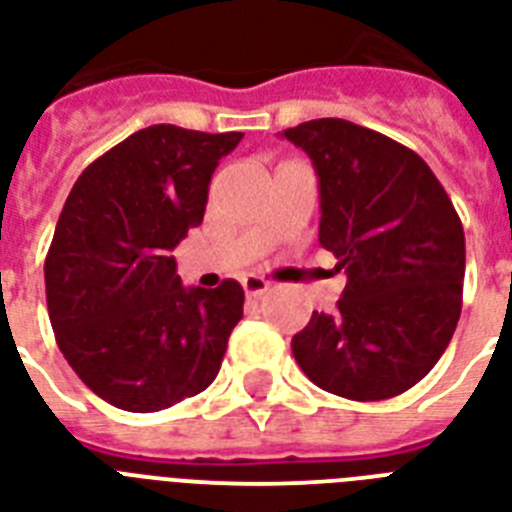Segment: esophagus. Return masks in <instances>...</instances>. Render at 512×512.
Masks as SVG:
<instances>
[{
	"mask_svg": "<svg viewBox=\"0 0 512 512\" xmlns=\"http://www.w3.org/2000/svg\"><path fill=\"white\" fill-rule=\"evenodd\" d=\"M241 287H244V292H247L249 297H260V295H265L268 289H271V281L252 273V276H244V279H241Z\"/></svg>",
	"mask_w": 512,
	"mask_h": 512,
	"instance_id": "1",
	"label": "esophagus"
}]
</instances>
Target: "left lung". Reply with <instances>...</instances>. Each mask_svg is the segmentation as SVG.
I'll list each match as a JSON object with an SVG mask.
<instances>
[{"mask_svg": "<svg viewBox=\"0 0 512 512\" xmlns=\"http://www.w3.org/2000/svg\"><path fill=\"white\" fill-rule=\"evenodd\" d=\"M321 185V247L348 284L335 313L313 311L292 353L308 380L350 401L401 396L436 366L462 311L465 233L428 164L345 119L284 132Z\"/></svg>", "mask_w": 512, "mask_h": 512, "instance_id": "8db88e82", "label": "left lung"}]
</instances>
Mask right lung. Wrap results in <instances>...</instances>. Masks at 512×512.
Wrapping results in <instances>:
<instances>
[{
  "label": "right lung",
  "instance_id": "add662e5",
  "mask_svg": "<svg viewBox=\"0 0 512 512\" xmlns=\"http://www.w3.org/2000/svg\"><path fill=\"white\" fill-rule=\"evenodd\" d=\"M241 138L154 124L68 193L44 260L47 311L71 369L116 409H170L220 372L244 289H183L172 249L201 225L212 172Z\"/></svg>",
  "mask_w": 512,
  "mask_h": 512
}]
</instances>
